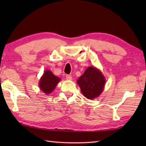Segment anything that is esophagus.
Wrapping results in <instances>:
<instances>
[{
    "label": "esophagus",
    "mask_w": 146,
    "mask_h": 146,
    "mask_svg": "<svg viewBox=\"0 0 146 146\" xmlns=\"http://www.w3.org/2000/svg\"><path fill=\"white\" fill-rule=\"evenodd\" d=\"M66 79L68 80H72V77H71V76L70 75H66Z\"/></svg>",
    "instance_id": "esophagus-1"
}]
</instances>
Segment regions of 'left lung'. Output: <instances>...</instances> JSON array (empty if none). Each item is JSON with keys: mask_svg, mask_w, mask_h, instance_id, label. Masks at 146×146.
<instances>
[{"mask_svg": "<svg viewBox=\"0 0 146 146\" xmlns=\"http://www.w3.org/2000/svg\"><path fill=\"white\" fill-rule=\"evenodd\" d=\"M76 82L83 95L89 100H94L103 92L105 78L100 70L95 66H89Z\"/></svg>", "mask_w": 146, "mask_h": 146, "instance_id": "8db88e82", "label": "left lung"}]
</instances>
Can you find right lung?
<instances>
[{
    "mask_svg": "<svg viewBox=\"0 0 146 146\" xmlns=\"http://www.w3.org/2000/svg\"><path fill=\"white\" fill-rule=\"evenodd\" d=\"M60 81L61 78L55 76L52 71L49 70H45L39 80V87L46 95L50 94Z\"/></svg>",
    "mask_w": 146,
    "mask_h": 146,
    "instance_id": "obj_1",
    "label": "right lung"
}]
</instances>
